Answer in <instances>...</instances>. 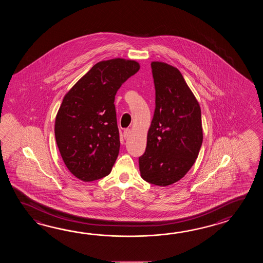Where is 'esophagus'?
Instances as JSON below:
<instances>
[{"label":"esophagus","instance_id":"esophagus-1","mask_svg":"<svg viewBox=\"0 0 263 263\" xmlns=\"http://www.w3.org/2000/svg\"><path fill=\"white\" fill-rule=\"evenodd\" d=\"M130 133H132V132H130V129H124V138H125V139L129 138Z\"/></svg>","mask_w":263,"mask_h":263}]
</instances>
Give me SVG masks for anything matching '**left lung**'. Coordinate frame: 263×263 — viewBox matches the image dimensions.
Here are the masks:
<instances>
[{
	"label": "left lung",
	"instance_id": "left-lung-1",
	"mask_svg": "<svg viewBox=\"0 0 263 263\" xmlns=\"http://www.w3.org/2000/svg\"><path fill=\"white\" fill-rule=\"evenodd\" d=\"M151 68L156 107L139 158L140 173L151 184L167 186L182 179L198 156L201 109L177 67L156 61Z\"/></svg>",
	"mask_w": 263,
	"mask_h": 263
}]
</instances>
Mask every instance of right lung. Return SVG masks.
<instances>
[{
	"mask_svg": "<svg viewBox=\"0 0 263 263\" xmlns=\"http://www.w3.org/2000/svg\"><path fill=\"white\" fill-rule=\"evenodd\" d=\"M123 58L101 61L67 92L56 115V144L67 169L83 181L109 175L119 152L115 96L139 70Z\"/></svg>",
	"mask_w": 263,
	"mask_h": 263,
	"instance_id": "obj_1",
	"label": "right lung"
}]
</instances>
